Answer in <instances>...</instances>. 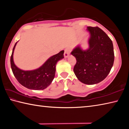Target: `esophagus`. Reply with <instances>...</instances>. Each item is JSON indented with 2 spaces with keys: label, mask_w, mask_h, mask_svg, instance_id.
<instances>
[{
  "label": "esophagus",
  "mask_w": 129,
  "mask_h": 129,
  "mask_svg": "<svg viewBox=\"0 0 129 129\" xmlns=\"http://www.w3.org/2000/svg\"><path fill=\"white\" fill-rule=\"evenodd\" d=\"M70 52H71V49L69 48H67L64 51V57L65 58H67L68 56L69 55Z\"/></svg>",
  "instance_id": "34e87169"
}]
</instances>
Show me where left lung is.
I'll return each mask as SVG.
<instances>
[{"mask_svg": "<svg viewBox=\"0 0 129 129\" xmlns=\"http://www.w3.org/2000/svg\"><path fill=\"white\" fill-rule=\"evenodd\" d=\"M89 48L76 47L71 54L76 58L73 71L78 80L87 85L99 83L110 72L114 60L112 41L101 28L88 27Z\"/></svg>", "mask_w": 129, "mask_h": 129, "instance_id": "1", "label": "left lung"}]
</instances>
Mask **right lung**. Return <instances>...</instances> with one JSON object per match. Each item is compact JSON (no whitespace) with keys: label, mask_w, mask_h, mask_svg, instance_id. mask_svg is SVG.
<instances>
[{"label":"right lung","mask_w":129,"mask_h":129,"mask_svg":"<svg viewBox=\"0 0 129 129\" xmlns=\"http://www.w3.org/2000/svg\"><path fill=\"white\" fill-rule=\"evenodd\" d=\"M15 43L11 56V67L15 78L21 85L25 88L33 90H43L47 88L54 79L56 73V65L58 61L64 57V51L49 57L42 66L33 71H23L15 65L13 54Z\"/></svg>","instance_id":"1"}]
</instances>
